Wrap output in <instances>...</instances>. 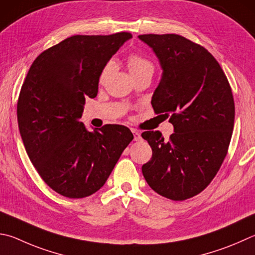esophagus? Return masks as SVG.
I'll use <instances>...</instances> for the list:
<instances>
[{
	"instance_id": "1",
	"label": "esophagus",
	"mask_w": 255,
	"mask_h": 255,
	"mask_svg": "<svg viewBox=\"0 0 255 255\" xmlns=\"http://www.w3.org/2000/svg\"><path fill=\"white\" fill-rule=\"evenodd\" d=\"M131 131L133 133V140H140L141 139V136H140V132L136 130V129H131Z\"/></svg>"
}]
</instances>
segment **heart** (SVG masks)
<instances>
[{
	"label": "heart",
	"mask_w": 255,
	"mask_h": 255,
	"mask_svg": "<svg viewBox=\"0 0 255 255\" xmlns=\"http://www.w3.org/2000/svg\"><path fill=\"white\" fill-rule=\"evenodd\" d=\"M127 64L129 72H130V75L132 77H136L145 72H154V64H152V62L149 59H147L146 57H143V55L139 53L129 54V57L127 59ZM114 69L115 62L110 60V61L105 64L103 70H101L99 81L105 82L107 80V78L110 76V73L114 71Z\"/></svg>",
	"instance_id": "obj_1"
}]
</instances>
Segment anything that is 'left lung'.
<instances>
[{
    "label": "left lung",
    "instance_id": "left-lung-1",
    "mask_svg": "<svg viewBox=\"0 0 255 255\" xmlns=\"http://www.w3.org/2000/svg\"><path fill=\"white\" fill-rule=\"evenodd\" d=\"M163 68L152 95L155 114L169 117L174 133L143 131L152 149L141 170L156 193L185 201L210 185L228 154L235 106L223 69L208 51L178 34H141Z\"/></svg>",
    "mask_w": 255,
    "mask_h": 255
}]
</instances>
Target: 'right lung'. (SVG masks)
Wrapping results in <instances>:
<instances>
[{
    "instance_id": "right-lung-1",
    "label": "right lung",
    "mask_w": 255,
    "mask_h": 255,
    "mask_svg": "<svg viewBox=\"0 0 255 255\" xmlns=\"http://www.w3.org/2000/svg\"><path fill=\"white\" fill-rule=\"evenodd\" d=\"M130 38L129 32L72 35L40 53L23 82L16 107L22 140L36 172L60 195L96 193L132 140L122 125L88 131L80 122L104 66Z\"/></svg>"
}]
</instances>
